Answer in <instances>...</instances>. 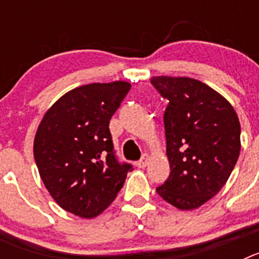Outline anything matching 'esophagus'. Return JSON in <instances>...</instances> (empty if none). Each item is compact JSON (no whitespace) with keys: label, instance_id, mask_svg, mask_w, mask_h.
<instances>
[{"label":"esophagus","instance_id":"esophagus-1","mask_svg":"<svg viewBox=\"0 0 259 259\" xmlns=\"http://www.w3.org/2000/svg\"><path fill=\"white\" fill-rule=\"evenodd\" d=\"M148 162H149V155L148 154H144L143 158H141L140 161L136 162V166L139 167V168H144V167H146V164H148Z\"/></svg>","mask_w":259,"mask_h":259}]
</instances>
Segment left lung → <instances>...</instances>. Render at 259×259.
<instances>
[{"label":"left lung","instance_id":"left-lung-1","mask_svg":"<svg viewBox=\"0 0 259 259\" xmlns=\"http://www.w3.org/2000/svg\"><path fill=\"white\" fill-rule=\"evenodd\" d=\"M168 100L164 111L168 179L157 193L180 210H193L212 198L230 178L240 155V122L232 105L192 77L153 76Z\"/></svg>","mask_w":259,"mask_h":259}]
</instances>
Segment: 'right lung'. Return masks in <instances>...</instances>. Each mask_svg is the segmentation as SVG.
Masks as SVG:
<instances>
[{
	"label": "right lung",
	"mask_w": 259,
	"mask_h": 259,
	"mask_svg": "<svg viewBox=\"0 0 259 259\" xmlns=\"http://www.w3.org/2000/svg\"><path fill=\"white\" fill-rule=\"evenodd\" d=\"M131 89L127 81L77 87L41 119L33 157L45 188L59 206L95 218L115 200L132 166L115 158L109 123Z\"/></svg>",
	"instance_id": "add662e5"
}]
</instances>
